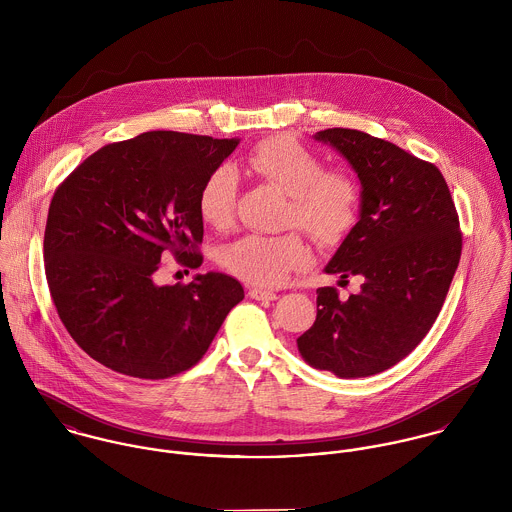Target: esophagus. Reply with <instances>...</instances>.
<instances>
[{"label":"esophagus","mask_w":512,"mask_h":512,"mask_svg":"<svg viewBox=\"0 0 512 512\" xmlns=\"http://www.w3.org/2000/svg\"><path fill=\"white\" fill-rule=\"evenodd\" d=\"M248 295L252 299H258V301H274L278 295L274 292H268V290H260V288H250Z\"/></svg>","instance_id":"esophagus-1"}]
</instances>
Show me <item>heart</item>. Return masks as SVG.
Wrapping results in <instances>:
<instances>
[{"mask_svg": "<svg viewBox=\"0 0 512 512\" xmlns=\"http://www.w3.org/2000/svg\"><path fill=\"white\" fill-rule=\"evenodd\" d=\"M244 167L262 181L290 197L288 220L303 228L319 244H337L359 217L361 193L357 183L343 173H325L323 161L307 147L272 138L244 157ZM236 177L222 165L207 175L199 189V215L222 228L232 219ZM220 264L236 278L274 288L292 272L309 264V248L299 234H246L220 248Z\"/></svg>", "mask_w": 512, "mask_h": 512, "instance_id": "heart-1", "label": "heart"}]
</instances>
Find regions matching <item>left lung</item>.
Returning <instances> with one entry per match:
<instances>
[{
    "instance_id": "8db88e82",
    "label": "left lung",
    "mask_w": 512,
    "mask_h": 512,
    "mask_svg": "<svg viewBox=\"0 0 512 512\" xmlns=\"http://www.w3.org/2000/svg\"><path fill=\"white\" fill-rule=\"evenodd\" d=\"M313 140L361 183L359 220L325 274L363 284L347 301L317 290V317L297 351L313 368L363 378L400 363L432 329L461 258L459 219L436 165L359 130L329 128Z\"/></svg>"
}]
</instances>
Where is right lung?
<instances>
[{
    "instance_id": "1",
    "label": "right lung",
    "mask_w": 512,
    "mask_h": 512,
    "mask_svg": "<svg viewBox=\"0 0 512 512\" xmlns=\"http://www.w3.org/2000/svg\"><path fill=\"white\" fill-rule=\"evenodd\" d=\"M238 144L146 132L98 149L57 189L43 240L47 284L74 343L100 365L151 380L179 374L244 299L222 272L187 286L155 282L165 250L201 266L199 189Z\"/></svg>"
}]
</instances>
